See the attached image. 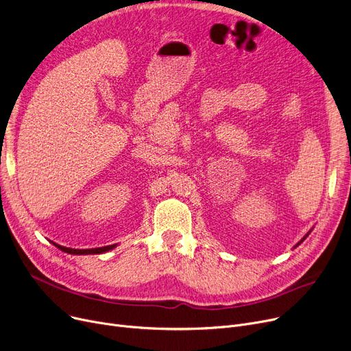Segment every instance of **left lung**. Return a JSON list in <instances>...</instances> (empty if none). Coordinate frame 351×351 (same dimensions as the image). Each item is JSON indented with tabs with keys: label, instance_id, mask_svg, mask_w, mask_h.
Segmentation results:
<instances>
[{
	"label": "left lung",
	"instance_id": "1",
	"mask_svg": "<svg viewBox=\"0 0 351 351\" xmlns=\"http://www.w3.org/2000/svg\"><path fill=\"white\" fill-rule=\"evenodd\" d=\"M310 232H311V230H308V232H307V234H306V236H304V237H303V239H302V241H300V242H299V243H298V245H296V246H299V245H300V243H302V242H303V241H304V239H306V237H307V236H308V234H310ZM296 246H294V247H296Z\"/></svg>",
	"mask_w": 351,
	"mask_h": 351
}]
</instances>
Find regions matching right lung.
<instances>
[{
	"label": "right lung",
	"mask_w": 351,
	"mask_h": 351,
	"mask_svg": "<svg viewBox=\"0 0 351 351\" xmlns=\"http://www.w3.org/2000/svg\"><path fill=\"white\" fill-rule=\"evenodd\" d=\"M53 246H57L60 250L65 252V253H69V254H101V253H105V252H109L112 250L114 247H117V245H109V246H104V247H95V249H71V247H65V246H61V245H57L51 242Z\"/></svg>",
	"instance_id": "1"
}]
</instances>
